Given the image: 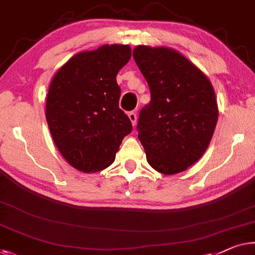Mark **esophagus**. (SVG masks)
<instances>
[{"label": "esophagus", "instance_id": "obj_1", "mask_svg": "<svg viewBox=\"0 0 255 255\" xmlns=\"http://www.w3.org/2000/svg\"><path fill=\"white\" fill-rule=\"evenodd\" d=\"M128 119H130L132 125H135V123H136V114L134 112H131V113L128 114Z\"/></svg>", "mask_w": 255, "mask_h": 255}]
</instances>
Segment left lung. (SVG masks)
<instances>
[{
    "label": "left lung",
    "instance_id": "8db88e82",
    "mask_svg": "<svg viewBox=\"0 0 255 255\" xmlns=\"http://www.w3.org/2000/svg\"><path fill=\"white\" fill-rule=\"evenodd\" d=\"M133 58L150 90L136 125L147 162L164 175L185 171L200 160L215 131L219 108L213 85L173 48L139 45Z\"/></svg>",
    "mask_w": 255,
    "mask_h": 255
}]
</instances>
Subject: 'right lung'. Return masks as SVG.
Here are the masks:
<instances>
[{
    "mask_svg": "<svg viewBox=\"0 0 255 255\" xmlns=\"http://www.w3.org/2000/svg\"><path fill=\"white\" fill-rule=\"evenodd\" d=\"M130 58L128 45H103L73 55L54 75L46 120L55 145L77 170L90 173L108 168L132 131L119 107L116 82Z\"/></svg>",
    "mask_w": 255,
    "mask_h": 255,
    "instance_id": "obj_1",
    "label": "right lung"
}]
</instances>
